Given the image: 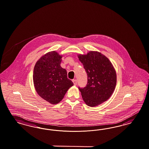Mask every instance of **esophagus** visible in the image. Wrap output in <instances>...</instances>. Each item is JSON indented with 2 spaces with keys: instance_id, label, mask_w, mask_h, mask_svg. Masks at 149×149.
I'll return each instance as SVG.
<instances>
[{
  "instance_id": "34e87169",
  "label": "esophagus",
  "mask_w": 149,
  "mask_h": 149,
  "mask_svg": "<svg viewBox=\"0 0 149 149\" xmlns=\"http://www.w3.org/2000/svg\"><path fill=\"white\" fill-rule=\"evenodd\" d=\"M72 82H73V84H74V85H76V84H77V79H73V80H72Z\"/></svg>"
}]
</instances>
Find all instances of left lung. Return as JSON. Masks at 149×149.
I'll return each mask as SVG.
<instances>
[{
  "label": "left lung",
  "instance_id": "1",
  "mask_svg": "<svg viewBox=\"0 0 149 149\" xmlns=\"http://www.w3.org/2000/svg\"><path fill=\"white\" fill-rule=\"evenodd\" d=\"M87 74L88 82L84 88L78 87L86 104L95 107L110 97L116 83V70L109 59L97 51L78 55Z\"/></svg>",
  "mask_w": 149,
  "mask_h": 149
}]
</instances>
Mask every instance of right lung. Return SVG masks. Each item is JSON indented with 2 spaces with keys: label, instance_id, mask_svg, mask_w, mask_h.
<instances>
[{
  "label": "right lung",
  "instance_id": "1",
  "mask_svg": "<svg viewBox=\"0 0 149 149\" xmlns=\"http://www.w3.org/2000/svg\"><path fill=\"white\" fill-rule=\"evenodd\" d=\"M62 57L54 51L49 52L37 61L33 68V84L36 92L52 104L61 102L73 85L67 78L66 70L60 66Z\"/></svg>",
  "mask_w": 149,
  "mask_h": 149
}]
</instances>
